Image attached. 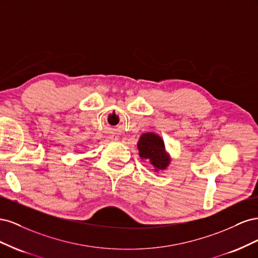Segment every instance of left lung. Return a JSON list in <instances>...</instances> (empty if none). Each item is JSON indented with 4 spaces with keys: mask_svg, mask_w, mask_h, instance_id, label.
<instances>
[{
    "mask_svg": "<svg viewBox=\"0 0 258 258\" xmlns=\"http://www.w3.org/2000/svg\"><path fill=\"white\" fill-rule=\"evenodd\" d=\"M138 148L140 157L151 160L156 170H163L169 165L170 159L165 152V144L157 135H142L139 140Z\"/></svg>",
    "mask_w": 258,
    "mask_h": 258,
    "instance_id": "obj_1",
    "label": "left lung"
}]
</instances>
